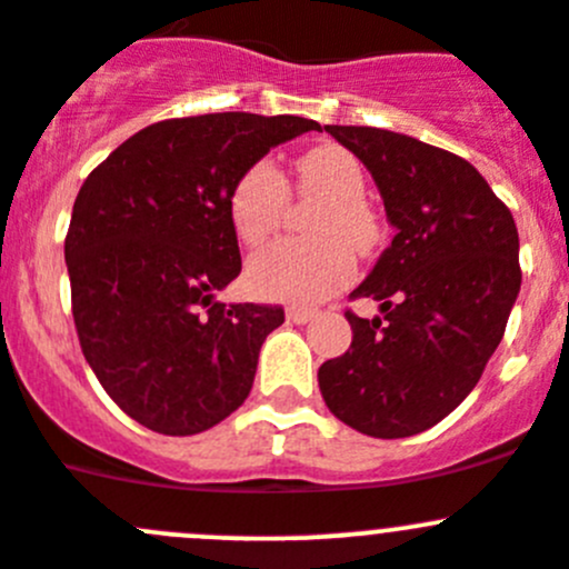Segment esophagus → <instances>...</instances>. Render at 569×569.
I'll list each match as a JSON object with an SVG mask.
<instances>
[{
    "label": "esophagus",
    "instance_id": "34e87169",
    "mask_svg": "<svg viewBox=\"0 0 569 569\" xmlns=\"http://www.w3.org/2000/svg\"><path fill=\"white\" fill-rule=\"evenodd\" d=\"M316 318V312L305 310V307H288V321L290 323H307Z\"/></svg>",
    "mask_w": 569,
    "mask_h": 569
}]
</instances>
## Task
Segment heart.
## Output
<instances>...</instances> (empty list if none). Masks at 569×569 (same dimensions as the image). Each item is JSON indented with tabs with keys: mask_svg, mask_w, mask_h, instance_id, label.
I'll use <instances>...</instances> for the list:
<instances>
[{
	"mask_svg": "<svg viewBox=\"0 0 569 569\" xmlns=\"http://www.w3.org/2000/svg\"><path fill=\"white\" fill-rule=\"evenodd\" d=\"M299 192L321 198L307 234L312 240H281L248 264L253 293L293 305H318L346 288L355 276L357 253H369L380 240L375 212L366 207V178L355 156L340 144L307 150L296 164ZM288 181L268 159L248 164L229 192V220L246 246L257 248L279 229L288 209Z\"/></svg>",
	"mask_w": 569,
	"mask_h": 569,
	"instance_id": "1",
	"label": "heart"
}]
</instances>
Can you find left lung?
I'll return each instance as SVG.
<instances>
[{
	"label": "left lung",
	"mask_w": 569,
	"mask_h": 569,
	"mask_svg": "<svg viewBox=\"0 0 569 569\" xmlns=\"http://www.w3.org/2000/svg\"><path fill=\"white\" fill-rule=\"evenodd\" d=\"M366 164L393 240L346 312L351 346L318 369L323 402L362 436L405 438L450 416L500 346L517 301L519 234L508 207L461 156L405 133L323 126Z\"/></svg>",
	"instance_id": "1"
}]
</instances>
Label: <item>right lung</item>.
<instances>
[{"mask_svg":"<svg viewBox=\"0 0 569 569\" xmlns=\"http://www.w3.org/2000/svg\"><path fill=\"white\" fill-rule=\"evenodd\" d=\"M318 128L288 113L164 119L80 187L63 242L80 349L108 397L148 430L194 436L251 393L259 349L284 310L218 301L242 268L231 183Z\"/></svg>","mask_w":569,"mask_h":569,"instance_id":"1","label":"right lung"}]
</instances>
